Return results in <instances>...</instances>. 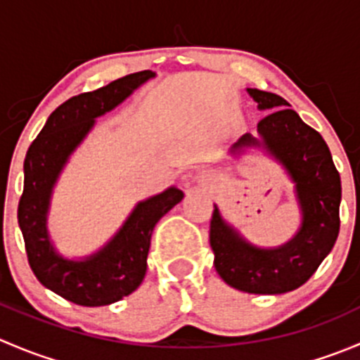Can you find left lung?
<instances>
[{
	"mask_svg": "<svg viewBox=\"0 0 360 360\" xmlns=\"http://www.w3.org/2000/svg\"><path fill=\"white\" fill-rule=\"evenodd\" d=\"M259 110H268L257 123L263 144L289 170L303 210V226L278 249H257L224 224L214 207L210 248L214 266L231 288L252 294H282L303 285L331 252L340 231L341 179L331 151L321 134L300 118L281 96L248 89ZM257 144L244 136L235 148Z\"/></svg>",
	"mask_w": 360,
	"mask_h": 360,
	"instance_id": "1",
	"label": "left lung"
}]
</instances>
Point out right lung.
<instances>
[{
  "instance_id": "obj_1",
  "label": "right lung",
  "mask_w": 360,
  "mask_h": 360,
  "mask_svg": "<svg viewBox=\"0 0 360 360\" xmlns=\"http://www.w3.org/2000/svg\"><path fill=\"white\" fill-rule=\"evenodd\" d=\"M153 75L151 71L132 72L94 92L68 99L49 116L25 155L24 191L17 219L29 266L45 288L82 307H104L139 288L146 275L155 224L184 197L177 188H169L141 202L110 244L85 261L57 256L46 235L50 193L71 151L92 129L97 116L118 106Z\"/></svg>"
}]
</instances>
